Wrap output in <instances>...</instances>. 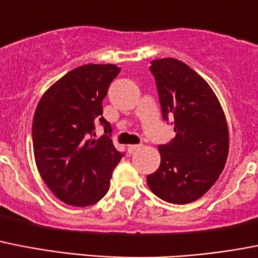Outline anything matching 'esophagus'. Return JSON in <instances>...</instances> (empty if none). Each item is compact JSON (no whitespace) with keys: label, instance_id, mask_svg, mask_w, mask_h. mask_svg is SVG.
<instances>
[{"label":"esophagus","instance_id":"34e87169","mask_svg":"<svg viewBox=\"0 0 258 258\" xmlns=\"http://www.w3.org/2000/svg\"><path fill=\"white\" fill-rule=\"evenodd\" d=\"M140 147H141V145H129L126 150H127V153L132 154V153H134V151H137Z\"/></svg>","mask_w":258,"mask_h":258}]
</instances>
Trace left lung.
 Instances as JSON below:
<instances>
[{"mask_svg":"<svg viewBox=\"0 0 258 258\" xmlns=\"http://www.w3.org/2000/svg\"><path fill=\"white\" fill-rule=\"evenodd\" d=\"M162 117L173 120L175 138L160 145V166L147 175L151 192L175 205L193 202L214 185L226 166L228 129L208 82L186 63L160 58L150 63Z\"/></svg>","mask_w":258,"mask_h":258,"instance_id":"1","label":"left lung"}]
</instances>
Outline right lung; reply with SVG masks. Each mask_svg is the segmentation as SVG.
Listing matches in <instances>:
<instances>
[{
  "label": "right lung",
  "mask_w": 258,
  "mask_h": 258,
  "mask_svg": "<svg viewBox=\"0 0 258 258\" xmlns=\"http://www.w3.org/2000/svg\"><path fill=\"white\" fill-rule=\"evenodd\" d=\"M116 65H83L50 86L32 121L35 160L41 179L61 201L90 206L107 195L114 167L124 154L114 149L103 99L120 73ZM105 127L98 140L95 122Z\"/></svg>",
  "instance_id": "1"
}]
</instances>
